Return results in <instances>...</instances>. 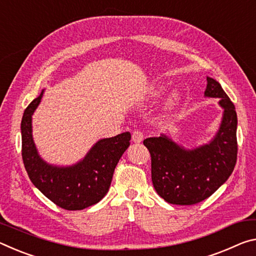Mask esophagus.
Wrapping results in <instances>:
<instances>
[{"label":"esophagus","instance_id":"1","mask_svg":"<svg viewBox=\"0 0 256 256\" xmlns=\"http://www.w3.org/2000/svg\"><path fill=\"white\" fill-rule=\"evenodd\" d=\"M144 140V133L141 131H134L132 133V141L134 144H140Z\"/></svg>","mask_w":256,"mask_h":256}]
</instances>
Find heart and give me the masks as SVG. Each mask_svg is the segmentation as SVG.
I'll return each instance as SVG.
<instances>
[{
    "instance_id": "heart-1",
    "label": "heart",
    "mask_w": 256,
    "mask_h": 256,
    "mask_svg": "<svg viewBox=\"0 0 256 256\" xmlns=\"http://www.w3.org/2000/svg\"><path fill=\"white\" fill-rule=\"evenodd\" d=\"M166 86L164 84H154L149 88L148 90V96H152V98H157V96H160L165 91ZM180 92L179 91H173L171 94L168 96L165 104H164V112H171L174 108L176 107V104H179L180 101Z\"/></svg>"
}]
</instances>
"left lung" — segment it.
I'll list each match as a JSON object with an SVG mask.
<instances>
[{
  "label": "left lung",
  "mask_w": 256,
  "mask_h": 256,
  "mask_svg": "<svg viewBox=\"0 0 256 256\" xmlns=\"http://www.w3.org/2000/svg\"><path fill=\"white\" fill-rule=\"evenodd\" d=\"M218 98L223 109L216 134L208 144L192 149L162 134L144 144L152 156V180L157 194L170 204L192 205L208 198L228 180L237 162V114L220 83L208 77L204 92Z\"/></svg>",
  "instance_id": "1"
}]
</instances>
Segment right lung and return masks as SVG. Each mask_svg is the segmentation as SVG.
<instances>
[{"mask_svg": "<svg viewBox=\"0 0 256 256\" xmlns=\"http://www.w3.org/2000/svg\"><path fill=\"white\" fill-rule=\"evenodd\" d=\"M44 90L28 104L22 120V160L28 176L44 196L59 208L80 210L96 204L108 192L118 160L128 148L131 134L100 139L83 160L70 166L48 164L38 155L33 139L32 116Z\"/></svg>", "mask_w": 256, "mask_h": 256, "instance_id": "obj_1", "label": "right lung"}]
</instances>
